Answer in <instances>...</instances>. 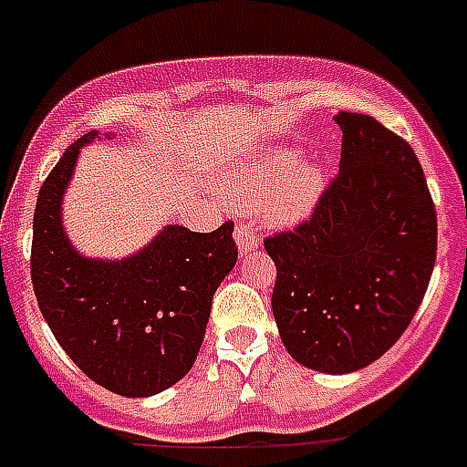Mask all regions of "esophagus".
<instances>
[{"mask_svg": "<svg viewBox=\"0 0 467 467\" xmlns=\"http://www.w3.org/2000/svg\"><path fill=\"white\" fill-rule=\"evenodd\" d=\"M234 240H237V249H240V254H249V252H254L259 247V234L249 223H240L237 230H234Z\"/></svg>", "mask_w": 467, "mask_h": 467, "instance_id": "34e87169", "label": "esophagus"}]
</instances>
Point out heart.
Masks as SVG:
<instances>
[{"label":"heart","mask_w":467,"mask_h":467,"mask_svg":"<svg viewBox=\"0 0 467 467\" xmlns=\"http://www.w3.org/2000/svg\"><path fill=\"white\" fill-rule=\"evenodd\" d=\"M322 189L317 167H300V152L274 150L223 182V198L237 208H262L276 225L306 218Z\"/></svg>","instance_id":"obj_1"}]
</instances>
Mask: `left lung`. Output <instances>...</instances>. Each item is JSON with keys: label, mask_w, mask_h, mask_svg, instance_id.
Segmentation results:
<instances>
[{"label": "left lung", "mask_w": 467, "mask_h": 467, "mask_svg": "<svg viewBox=\"0 0 467 467\" xmlns=\"http://www.w3.org/2000/svg\"><path fill=\"white\" fill-rule=\"evenodd\" d=\"M339 171L312 215L264 240L284 347L322 373L368 366L402 337L436 262V208L410 142L366 113L337 116Z\"/></svg>", "instance_id": "obj_1"}]
</instances>
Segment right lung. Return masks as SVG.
Wrapping results in <instances>:
<instances>
[{"mask_svg":"<svg viewBox=\"0 0 467 467\" xmlns=\"http://www.w3.org/2000/svg\"><path fill=\"white\" fill-rule=\"evenodd\" d=\"M72 142L38 191L31 278L38 307L65 354L106 390L150 398L196 361L213 296L237 262L234 223L213 233L167 225L120 262L84 259L62 230L60 205L79 150Z\"/></svg>","mask_w":467,"mask_h":467,"instance_id":"obj_1","label":"right lung"}]
</instances>
